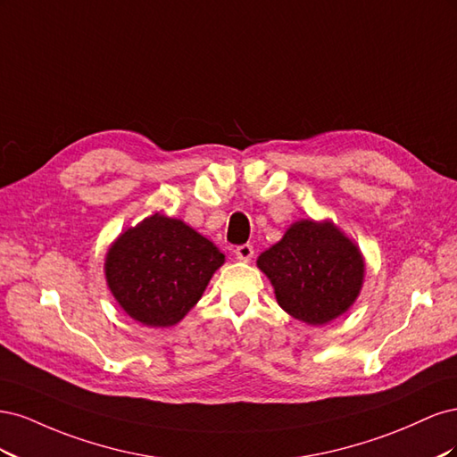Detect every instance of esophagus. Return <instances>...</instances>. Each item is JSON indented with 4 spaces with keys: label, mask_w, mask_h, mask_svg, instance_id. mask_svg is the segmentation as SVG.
I'll list each match as a JSON object with an SVG mask.
<instances>
[{
    "label": "esophagus",
    "mask_w": 457,
    "mask_h": 457,
    "mask_svg": "<svg viewBox=\"0 0 457 457\" xmlns=\"http://www.w3.org/2000/svg\"><path fill=\"white\" fill-rule=\"evenodd\" d=\"M234 255H237L238 261H252L253 257V245L250 244H242V245H237L234 247Z\"/></svg>",
    "instance_id": "34e87169"
}]
</instances>
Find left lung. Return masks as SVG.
Segmentation results:
<instances>
[{
    "mask_svg": "<svg viewBox=\"0 0 457 457\" xmlns=\"http://www.w3.org/2000/svg\"><path fill=\"white\" fill-rule=\"evenodd\" d=\"M278 305L295 320L324 326L361 295L366 261L361 247L329 219H301L257 257Z\"/></svg>",
    "mask_w": 457,
    "mask_h": 457,
    "instance_id": "left-lung-1",
    "label": "left lung"
}]
</instances>
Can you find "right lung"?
Returning a JSON list of instances; mask_svg holds the SVG:
<instances>
[{
  "mask_svg": "<svg viewBox=\"0 0 457 457\" xmlns=\"http://www.w3.org/2000/svg\"><path fill=\"white\" fill-rule=\"evenodd\" d=\"M223 262L219 247L185 220L154 213L110 244L104 278L133 320L171 328L200 301Z\"/></svg>",
  "mask_w": 457,
  "mask_h": 457,
  "instance_id": "right-lung-1",
  "label": "right lung"
}]
</instances>
